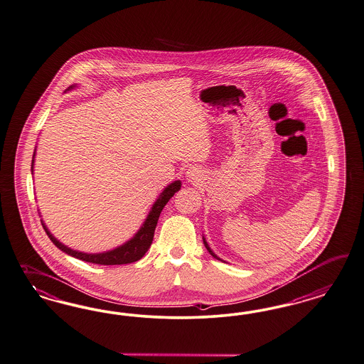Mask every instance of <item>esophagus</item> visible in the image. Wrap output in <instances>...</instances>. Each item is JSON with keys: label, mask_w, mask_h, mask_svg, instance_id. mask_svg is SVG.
<instances>
[{"label": "esophagus", "mask_w": 364, "mask_h": 364, "mask_svg": "<svg viewBox=\"0 0 364 364\" xmlns=\"http://www.w3.org/2000/svg\"><path fill=\"white\" fill-rule=\"evenodd\" d=\"M201 178V171L199 168H195V166H192V168H189L188 171H187V180L188 181H192V183H196V181H199Z\"/></svg>", "instance_id": "34e87169"}]
</instances>
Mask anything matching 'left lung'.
<instances>
[{"label": "left lung", "instance_id": "left-lung-1", "mask_svg": "<svg viewBox=\"0 0 364 364\" xmlns=\"http://www.w3.org/2000/svg\"><path fill=\"white\" fill-rule=\"evenodd\" d=\"M203 242H204V246H205V249H207V250H208V252H210V254L213 255V258H216V259L222 261V259H220V258H219V257H218V255H216V254H215V252H213V251L211 250V249H210V246H208V243L205 242V239H204V237H203Z\"/></svg>", "mask_w": 364, "mask_h": 364}]
</instances>
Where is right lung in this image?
Masks as SVG:
<instances>
[{
    "mask_svg": "<svg viewBox=\"0 0 364 364\" xmlns=\"http://www.w3.org/2000/svg\"><path fill=\"white\" fill-rule=\"evenodd\" d=\"M74 87L75 86H71V87L67 88V91ZM33 159H35V154H33ZM33 163H35V160H32V171H33ZM180 188H181V181L180 180L169 184L166 188L164 189L163 193L160 195V198L153 204L151 213L148 215V218L144 222L142 227L138 230L137 234L130 240H127L126 243H124L122 246H119V247H117L114 250L106 251V252L87 254V252H82V251L73 250V249L64 246L63 243H60L58 239L55 238L48 231V228L46 227V225L43 223V220H41V223H43V227H44L48 238L52 240V243L58 249H60L65 254H68V255H71L74 258L95 264H125L137 262L138 259H141L145 255V252L148 251V249L151 247L153 237H154V230H156V226H157V220L160 218V213L163 211L165 204L169 201V199Z\"/></svg>",
    "mask_w": 364,
    "mask_h": 364,
    "instance_id": "add662e5",
    "label": "right lung"
}]
</instances>
